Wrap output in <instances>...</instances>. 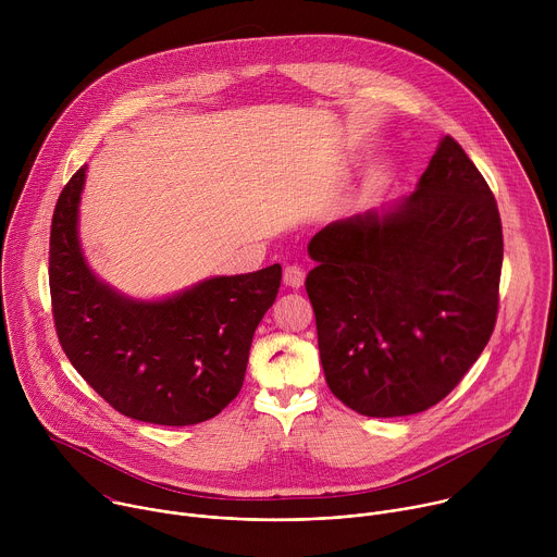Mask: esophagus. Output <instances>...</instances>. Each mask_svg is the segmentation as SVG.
I'll use <instances>...</instances> for the list:
<instances>
[{"instance_id":"obj_1","label":"esophagus","mask_w":557,"mask_h":557,"mask_svg":"<svg viewBox=\"0 0 557 557\" xmlns=\"http://www.w3.org/2000/svg\"><path fill=\"white\" fill-rule=\"evenodd\" d=\"M304 277H306V273L297 264H290V267L284 269V284L290 286V288H299L304 284Z\"/></svg>"}]
</instances>
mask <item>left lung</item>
<instances>
[{
  "mask_svg": "<svg viewBox=\"0 0 557 557\" xmlns=\"http://www.w3.org/2000/svg\"><path fill=\"white\" fill-rule=\"evenodd\" d=\"M306 277L326 383L363 417L423 412L460 383L498 317L496 198L445 136L417 191L331 222Z\"/></svg>",
  "mask_w": 557,
  "mask_h": 557,
  "instance_id": "left-lung-1",
  "label": "left lung"
}]
</instances>
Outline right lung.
<instances>
[{"mask_svg":"<svg viewBox=\"0 0 557 557\" xmlns=\"http://www.w3.org/2000/svg\"><path fill=\"white\" fill-rule=\"evenodd\" d=\"M84 165L63 187L50 226V297L59 344L116 412L156 425L220 414L245 381L253 333L273 306L282 267L211 277L140 301L101 282L78 245Z\"/></svg>","mask_w":557,"mask_h":557,"instance_id":"add662e5","label":"right lung"}]
</instances>
